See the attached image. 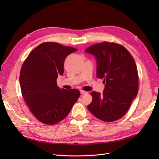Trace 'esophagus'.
Segmentation results:
<instances>
[{"mask_svg": "<svg viewBox=\"0 0 159 159\" xmlns=\"http://www.w3.org/2000/svg\"><path fill=\"white\" fill-rule=\"evenodd\" d=\"M80 93H81V94H83V95H86V94H88V93L87 92V91H86L80 90Z\"/></svg>", "mask_w": 159, "mask_h": 159, "instance_id": "obj_1", "label": "esophagus"}]
</instances>
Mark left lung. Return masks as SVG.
I'll return each mask as SVG.
<instances>
[{"mask_svg":"<svg viewBox=\"0 0 159 159\" xmlns=\"http://www.w3.org/2000/svg\"><path fill=\"white\" fill-rule=\"evenodd\" d=\"M97 59V77L103 79L105 88L101 95L91 93L93 100L88 109L104 122H113L126 113L139 91V75L134 58L123 46L102 42L85 51Z\"/></svg>","mask_w":159,"mask_h":159,"instance_id":"8db88e82","label":"left lung"}]
</instances>
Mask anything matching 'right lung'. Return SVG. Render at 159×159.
Here are the masks:
<instances>
[{"instance_id": "1", "label": "right lung", "mask_w": 159, "mask_h": 159, "mask_svg": "<svg viewBox=\"0 0 159 159\" xmlns=\"http://www.w3.org/2000/svg\"><path fill=\"white\" fill-rule=\"evenodd\" d=\"M54 42L39 45L24 61L20 73L21 92L31 112L41 122L55 124L69 114L80 91L61 89L57 79L64 73L66 57L77 51Z\"/></svg>"}]
</instances>
